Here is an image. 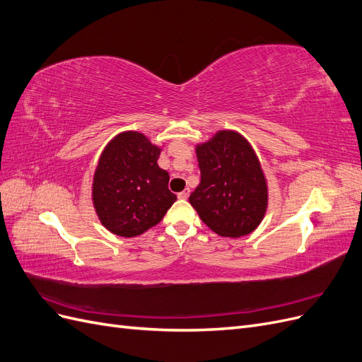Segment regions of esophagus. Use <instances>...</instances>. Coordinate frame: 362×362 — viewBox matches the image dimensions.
<instances>
[{
	"label": "esophagus",
	"mask_w": 362,
	"mask_h": 362,
	"mask_svg": "<svg viewBox=\"0 0 362 362\" xmlns=\"http://www.w3.org/2000/svg\"><path fill=\"white\" fill-rule=\"evenodd\" d=\"M189 194H190V190L185 189V190H182V192L178 193V198H180V199H187Z\"/></svg>",
	"instance_id": "1"
}]
</instances>
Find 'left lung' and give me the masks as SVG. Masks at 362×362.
Returning <instances> with one entry per match:
<instances>
[{
	"mask_svg": "<svg viewBox=\"0 0 362 362\" xmlns=\"http://www.w3.org/2000/svg\"><path fill=\"white\" fill-rule=\"evenodd\" d=\"M194 149L201 182L189 202L201 221L221 237L255 231L267 211L269 185L247 139L234 129H221Z\"/></svg>",
	"mask_w": 362,
	"mask_h": 362,
	"instance_id": "8db88e82",
	"label": "left lung"
}]
</instances>
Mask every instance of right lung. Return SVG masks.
Instances as JSON below:
<instances>
[{
	"label": "right lung",
	"instance_id": "1",
	"mask_svg": "<svg viewBox=\"0 0 362 362\" xmlns=\"http://www.w3.org/2000/svg\"><path fill=\"white\" fill-rule=\"evenodd\" d=\"M163 146L139 131L116 134L101 152L92 202L101 225L120 237H137L161 222L177 201L169 173L158 166Z\"/></svg>",
	"mask_w": 362,
	"mask_h": 362
}]
</instances>
